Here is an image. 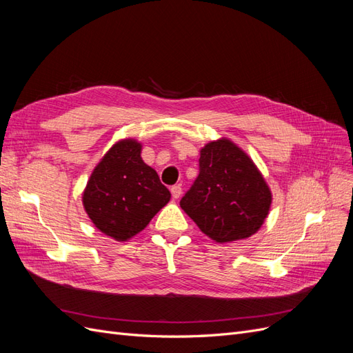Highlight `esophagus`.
Wrapping results in <instances>:
<instances>
[{
  "label": "esophagus",
  "instance_id": "1",
  "mask_svg": "<svg viewBox=\"0 0 353 353\" xmlns=\"http://www.w3.org/2000/svg\"><path fill=\"white\" fill-rule=\"evenodd\" d=\"M170 193H172V197H174V199H179L181 194H183V188H181L179 184H178V185H174V187H170Z\"/></svg>",
  "mask_w": 353,
  "mask_h": 353
}]
</instances>
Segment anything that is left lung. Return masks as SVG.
I'll return each instance as SVG.
<instances>
[{"label":"left lung","instance_id":"1","mask_svg":"<svg viewBox=\"0 0 353 353\" xmlns=\"http://www.w3.org/2000/svg\"><path fill=\"white\" fill-rule=\"evenodd\" d=\"M199 166V176L179 205L200 231L221 244L258 232L272 193L249 154L222 137L201 148Z\"/></svg>","mask_w":353,"mask_h":353}]
</instances>
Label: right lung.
I'll return each instance as SVG.
<instances>
[{
	"mask_svg": "<svg viewBox=\"0 0 353 353\" xmlns=\"http://www.w3.org/2000/svg\"><path fill=\"white\" fill-rule=\"evenodd\" d=\"M141 148L134 138L113 144L94 168L82 194L95 228L116 241L137 236L170 200L156 170L141 159Z\"/></svg>",
	"mask_w": 353,
	"mask_h": 353,
	"instance_id": "1",
	"label": "right lung"
}]
</instances>
